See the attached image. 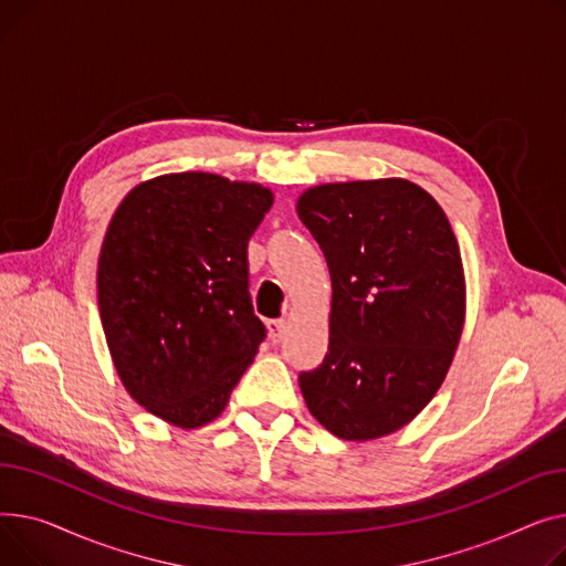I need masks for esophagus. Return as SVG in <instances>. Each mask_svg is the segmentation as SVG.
Wrapping results in <instances>:
<instances>
[{
    "label": "esophagus",
    "instance_id": "1",
    "mask_svg": "<svg viewBox=\"0 0 566 566\" xmlns=\"http://www.w3.org/2000/svg\"><path fill=\"white\" fill-rule=\"evenodd\" d=\"M268 328H270L272 343H281L283 334H285V319H270V322H268Z\"/></svg>",
    "mask_w": 566,
    "mask_h": 566
}]
</instances>
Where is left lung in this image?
I'll return each instance as SVG.
<instances>
[{
  "label": "left lung",
  "mask_w": 566,
  "mask_h": 566,
  "mask_svg": "<svg viewBox=\"0 0 566 566\" xmlns=\"http://www.w3.org/2000/svg\"><path fill=\"white\" fill-rule=\"evenodd\" d=\"M296 214L334 290L326 356L298 388L338 439L386 437L437 395L459 345L467 287L450 221L402 178L313 187Z\"/></svg>",
  "instance_id": "1"
}]
</instances>
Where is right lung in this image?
<instances>
[{
	"label": "right lung",
	"mask_w": 566,
	"mask_h": 566,
	"mask_svg": "<svg viewBox=\"0 0 566 566\" xmlns=\"http://www.w3.org/2000/svg\"><path fill=\"white\" fill-rule=\"evenodd\" d=\"M274 203L255 182L171 174L132 189L97 262L116 373L157 418L214 420L268 328L249 294V240Z\"/></svg>",
	"instance_id": "obj_1"
}]
</instances>
